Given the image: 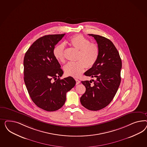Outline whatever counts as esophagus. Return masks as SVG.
I'll use <instances>...</instances> for the list:
<instances>
[{
  "mask_svg": "<svg viewBox=\"0 0 147 147\" xmlns=\"http://www.w3.org/2000/svg\"><path fill=\"white\" fill-rule=\"evenodd\" d=\"M76 85H78L79 84H80V80H78V79H76Z\"/></svg>",
  "mask_w": 147,
  "mask_h": 147,
  "instance_id": "obj_1",
  "label": "esophagus"
}]
</instances>
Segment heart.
<instances>
[{"label": "heart", "mask_w": 147, "mask_h": 147, "mask_svg": "<svg viewBox=\"0 0 147 147\" xmlns=\"http://www.w3.org/2000/svg\"><path fill=\"white\" fill-rule=\"evenodd\" d=\"M68 43L79 51L76 58L78 61L68 62L63 67V70L67 76L78 78L84 71L85 66L90 68L96 63L99 55V48L97 45L90 43L88 39L81 34L71 36ZM53 53L59 61L65 62V45L61 43L56 45Z\"/></svg>", "instance_id": "obj_1"}]
</instances>
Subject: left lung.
<instances>
[{"mask_svg":"<svg viewBox=\"0 0 147 147\" xmlns=\"http://www.w3.org/2000/svg\"><path fill=\"white\" fill-rule=\"evenodd\" d=\"M97 42L99 55L94 65L85 73L94 78L92 81H82L86 92L80 98L81 105L90 111H96L107 106L115 96L121 82L122 61L115 46L102 36L89 34Z\"/></svg>","mask_w":147,"mask_h":147,"instance_id":"obj_1","label":"left lung"}]
</instances>
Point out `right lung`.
Returning a JSON list of instances; mask_svg holds the SVG:
<instances>
[{
  "label": "right lung",
  "instance_id": "add662e5",
  "mask_svg": "<svg viewBox=\"0 0 147 147\" xmlns=\"http://www.w3.org/2000/svg\"><path fill=\"white\" fill-rule=\"evenodd\" d=\"M65 34L47 35L38 39L24 59V82L28 94L38 107L46 111L61 108L66 93L76 85L71 76L60 79L63 71L53 53L55 46ZM52 79L57 80L52 83Z\"/></svg>",
  "mask_w": 147,
  "mask_h": 147
}]
</instances>
